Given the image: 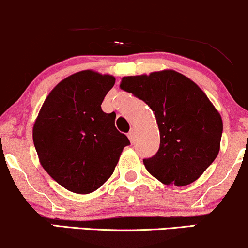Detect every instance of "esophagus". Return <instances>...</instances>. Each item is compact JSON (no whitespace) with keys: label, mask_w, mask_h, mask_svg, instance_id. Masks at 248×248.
Listing matches in <instances>:
<instances>
[{"label":"esophagus","mask_w":248,"mask_h":248,"mask_svg":"<svg viewBox=\"0 0 248 248\" xmlns=\"http://www.w3.org/2000/svg\"><path fill=\"white\" fill-rule=\"evenodd\" d=\"M127 135H128L129 140L133 142V140H134V138H135V130H134V129H130L129 133H128V134H127Z\"/></svg>","instance_id":"34e87169"}]
</instances>
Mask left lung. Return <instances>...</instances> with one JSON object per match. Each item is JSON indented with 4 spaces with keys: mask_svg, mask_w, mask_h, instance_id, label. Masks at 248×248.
I'll list each match as a JSON object with an SVG mask.
<instances>
[{
    "mask_svg": "<svg viewBox=\"0 0 248 248\" xmlns=\"http://www.w3.org/2000/svg\"><path fill=\"white\" fill-rule=\"evenodd\" d=\"M120 87L145 101L156 118L160 147L143 159L147 170L170 186L197 180L216 160L222 134L221 116L206 94L174 70L126 76Z\"/></svg>",
    "mask_w": 248,
    "mask_h": 248,
    "instance_id": "obj_1",
    "label": "left lung"
}]
</instances>
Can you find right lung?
<instances>
[{
    "mask_svg": "<svg viewBox=\"0 0 248 248\" xmlns=\"http://www.w3.org/2000/svg\"><path fill=\"white\" fill-rule=\"evenodd\" d=\"M115 78L92 70L62 80L48 95L32 129L42 167L62 187L88 194L113 174L130 145L115 127V115L101 109Z\"/></svg>",
    "mask_w": 248,
    "mask_h": 248,
    "instance_id": "1",
    "label": "right lung"
}]
</instances>
